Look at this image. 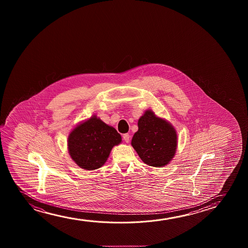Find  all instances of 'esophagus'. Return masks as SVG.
I'll return each instance as SVG.
<instances>
[{
    "label": "esophagus",
    "mask_w": 248,
    "mask_h": 248,
    "mask_svg": "<svg viewBox=\"0 0 248 248\" xmlns=\"http://www.w3.org/2000/svg\"><path fill=\"white\" fill-rule=\"evenodd\" d=\"M129 137H130V136H129V134H124V135H123V139H124V140L125 142H129Z\"/></svg>",
    "instance_id": "obj_1"
}]
</instances>
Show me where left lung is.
Returning <instances> with one entry per match:
<instances>
[{
  "label": "left lung",
  "mask_w": 248,
  "mask_h": 248,
  "mask_svg": "<svg viewBox=\"0 0 248 248\" xmlns=\"http://www.w3.org/2000/svg\"><path fill=\"white\" fill-rule=\"evenodd\" d=\"M138 128L131 145L140 159L149 166L167 165L176 152L177 134L173 126L147 110L140 118Z\"/></svg>",
  "instance_id": "8db88e82"
}]
</instances>
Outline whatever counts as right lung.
Instances as JSON below:
<instances>
[{
    "label": "right lung",
    "mask_w": 248,
    "mask_h": 248,
    "mask_svg": "<svg viewBox=\"0 0 248 248\" xmlns=\"http://www.w3.org/2000/svg\"><path fill=\"white\" fill-rule=\"evenodd\" d=\"M121 140V136L113 127L93 116L69 134L68 152L82 169L97 170L106 163L112 147Z\"/></svg>",
    "instance_id": "1"
}]
</instances>
